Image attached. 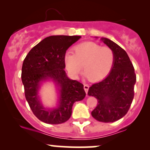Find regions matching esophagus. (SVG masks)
<instances>
[{"label": "esophagus", "instance_id": "34e87169", "mask_svg": "<svg viewBox=\"0 0 150 150\" xmlns=\"http://www.w3.org/2000/svg\"><path fill=\"white\" fill-rule=\"evenodd\" d=\"M89 88V86L88 85H87V84H86V85H84V89H85V92L87 93V92H88Z\"/></svg>", "mask_w": 150, "mask_h": 150}]
</instances>
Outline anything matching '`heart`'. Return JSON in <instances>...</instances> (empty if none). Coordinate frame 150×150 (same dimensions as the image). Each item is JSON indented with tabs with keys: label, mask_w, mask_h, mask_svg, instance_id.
Masks as SVG:
<instances>
[{
	"label": "heart",
	"mask_w": 150,
	"mask_h": 150,
	"mask_svg": "<svg viewBox=\"0 0 150 150\" xmlns=\"http://www.w3.org/2000/svg\"><path fill=\"white\" fill-rule=\"evenodd\" d=\"M64 60L67 70L73 76L77 77L84 65L85 76L96 82L104 79L111 72L115 55L111 48L89 42L75 46L74 53H66Z\"/></svg>",
	"instance_id": "1"
}]
</instances>
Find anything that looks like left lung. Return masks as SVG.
Wrapping results in <instances>:
<instances>
[{
	"label": "left lung",
	"mask_w": 150,
	"mask_h": 150,
	"mask_svg": "<svg viewBox=\"0 0 150 150\" xmlns=\"http://www.w3.org/2000/svg\"><path fill=\"white\" fill-rule=\"evenodd\" d=\"M101 40L114 52V64L108 76L89 87V96L97 99L92 116L98 121L111 123L128 111L134 97L135 69L124 49L107 38Z\"/></svg>",
	"instance_id": "1"
}]
</instances>
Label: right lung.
<instances>
[{
  "mask_svg": "<svg viewBox=\"0 0 150 150\" xmlns=\"http://www.w3.org/2000/svg\"><path fill=\"white\" fill-rule=\"evenodd\" d=\"M80 36H50L34 46L27 55L22 67L25 95L31 110L38 119L48 124H61L71 116L75 101L84 99V85L67 77L64 68L67 49ZM52 79L59 87L56 108L46 110L39 100L38 92L42 81Z\"/></svg>",
  "mask_w": 150,
  "mask_h": 150,
  "instance_id": "1",
  "label": "right lung"
}]
</instances>
